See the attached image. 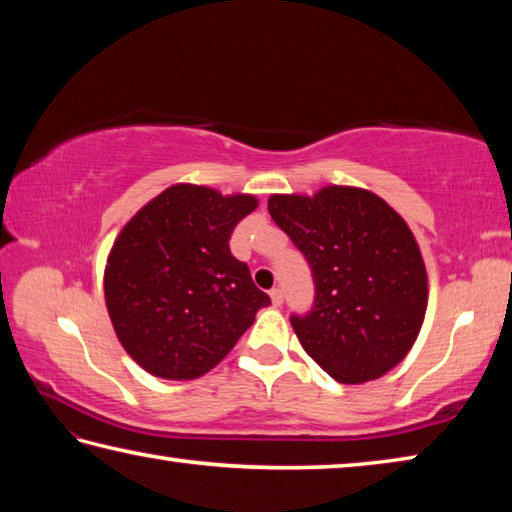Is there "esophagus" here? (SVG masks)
Segmentation results:
<instances>
[{
	"mask_svg": "<svg viewBox=\"0 0 512 512\" xmlns=\"http://www.w3.org/2000/svg\"><path fill=\"white\" fill-rule=\"evenodd\" d=\"M270 299H272V306H274V308H281V303H283V292H281L279 288H274V290L270 292Z\"/></svg>",
	"mask_w": 512,
	"mask_h": 512,
	"instance_id": "obj_1",
	"label": "esophagus"
}]
</instances>
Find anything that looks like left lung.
I'll return each instance as SVG.
<instances>
[{"instance_id": "obj_1", "label": "left lung", "mask_w": 512, "mask_h": 512, "mask_svg": "<svg viewBox=\"0 0 512 512\" xmlns=\"http://www.w3.org/2000/svg\"><path fill=\"white\" fill-rule=\"evenodd\" d=\"M272 220L310 263L315 303L292 328L344 384L378 380L405 360L427 310L423 254L398 211L366 188L272 195Z\"/></svg>"}]
</instances>
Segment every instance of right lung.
Returning <instances> with one entry per match:
<instances>
[{"instance_id": "right-lung-1", "label": "right lung", "mask_w": 512, "mask_h": 512, "mask_svg": "<svg viewBox=\"0 0 512 512\" xmlns=\"http://www.w3.org/2000/svg\"><path fill=\"white\" fill-rule=\"evenodd\" d=\"M254 195L175 184L132 215L107 256L114 333L143 371L195 380L224 360L270 297L233 258L231 231Z\"/></svg>"}]
</instances>
